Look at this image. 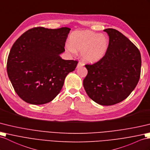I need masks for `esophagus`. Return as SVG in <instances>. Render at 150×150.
I'll return each instance as SVG.
<instances>
[{"label": "esophagus", "mask_w": 150, "mask_h": 150, "mask_svg": "<svg viewBox=\"0 0 150 150\" xmlns=\"http://www.w3.org/2000/svg\"><path fill=\"white\" fill-rule=\"evenodd\" d=\"M84 65H85V64H84L83 62H79V63L77 65V67L79 68V67H81V66H84Z\"/></svg>", "instance_id": "obj_1"}]
</instances>
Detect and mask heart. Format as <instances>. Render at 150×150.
Masks as SVG:
<instances>
[{
    "label": "heart",
    "instance_id": "heart-1",
    "mask_svg": "<svg viewBox=\"0 0 150 150\" xmlns=\"http://www.w3.org/2000/svg\"><path fill=\"white\" fill-rule=\"evenodd\" d=\"M109 40L106 35L92 30H79L72 32L66 44L68 52L74 53L81 52L83 59L89 63L100 60L106 53Z\"/></svg>",
    "mask_w": 150,
    "mask_h": 150
}]
</instances>
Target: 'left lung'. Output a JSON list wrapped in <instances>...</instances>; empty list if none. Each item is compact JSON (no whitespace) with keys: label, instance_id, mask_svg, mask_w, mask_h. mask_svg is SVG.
<instances>
[{"label":"left lung","instance_id":"left-lung-1","mask_svg":"<svg viewBox=\"0 0 150 150\" xmlns=\"http://www.w3.org/2000/svg\"><path fill=\"white\" fill-rule=\"evenodd\" d=\"M109 46L104 57L85 65L88 74L83 86L88 97L102 105L118 104L129 97L141 75L139 50L117 30L107 28Z\"/></svg>","mask_w":150,"mask_h":150}]
</instances>
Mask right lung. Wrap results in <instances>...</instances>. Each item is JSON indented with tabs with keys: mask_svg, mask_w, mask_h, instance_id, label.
Masks as SVG:
<instances>
[{
	"mask_svg": "<svg viewBox=\"0 0 150 150\" xmlns=\"http://www.w3.org/2000/svg\"><path fill=\"white\" fill-rule=\"evenodd\" d=\"M71 28L29 29L14 43L7 62V72L12 85L21 99L40 105L53 100L62 88L76 60L60 57L65 51Z\"/></svg>",
	"mask_w": 150,
	"mask_h": 150,
	"instance_id": "right-lung-1",
	"label": "right lung"
}]
</instances>
